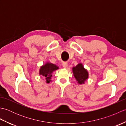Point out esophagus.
Segmentation results:
<instances>
[{
	"label": "esophagus",
	"mask_w": 126,
	"mask_h": 126,
	"mask_svg": "<svg viewBox=\"0 0 126 126\" xmlns=\"http://www.w3.org/2000/svg\"><path fill=\"white\" fill-rule=\"evenodd\" d=\"M62 65L64 68H66L68 65V63L66 62H64L62 63Z\"/></svg>",
	"instance_id": "1"
}]
</instances>
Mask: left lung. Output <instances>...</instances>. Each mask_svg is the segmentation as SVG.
<instances>
[{"instance_id": "8db88e82", "label": "left lung", "mask_w": 126, "mask_h": 126, "mask_svg": "<svg viewBox=\"0 0 126 126\" xmlns=\"http://www.w3.org/2000/svg\"><path fill=\"white\" fill-rule=\"evenodd\" d=\"M73 73L77 83L79 84H84L88 79L89 74L88 71L83 66L82 63H79L73 68Z\"/></svg>"}]
</instances>
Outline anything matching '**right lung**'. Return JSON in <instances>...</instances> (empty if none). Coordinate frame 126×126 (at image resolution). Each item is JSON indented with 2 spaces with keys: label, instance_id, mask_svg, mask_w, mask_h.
Returning a JSON list of instances; mask_svg holds the SVG:
<instances>
[{
  "label": "right lung",
  "instance_id": "add662e5",
  "mask_svg": "<svg viewBox=\"0 0 126 126\" xmlns=\"http://www.w3.org/2000/svg\"><path fill=\"white\" fill-rule=\"evenodd\" d=\"M58 66L54 64L47 62L42 65L39 69V75L44 77L47 83H49L51 81L53 72L58 69Z\"/></svg>",
  "mask_w": 126,
  "mask_h": 126
}]
</instances>
